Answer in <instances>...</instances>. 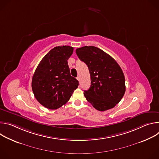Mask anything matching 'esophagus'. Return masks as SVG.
I'll return each instance as SVG.
<instances>
[{"label":"esophagus","mask_w":159,"mask_h":159,"mask_svg":"<svg viewBox=\"0 0 159 159\" xmlns=\"http://www.w3.org/2000/svg\"><path fill=\"white\" fill-rule=\"evenodd\" d=\"M77 79L80 82V77H77Z\"/></svg>","instance_id":"1"}]
</instances>
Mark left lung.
<instances>
[{
	"label": "left lung",
	"mask_w": 159,
	"mask_h": 159,
	"mask_svg": "<svg viewBox=\"0 0 159 159\" xmlns=\"http://www.w3.org/2000/svg\"><path fill=\"white\" fill-rule=\"evenodd\" d=\"M79 58L88 66L90 87L84 90L87 101L98 111L114 107L123 98L125 79L120 65L107 53L95 47L85 46L76 49Z\"/></svg>",
	"instance_id": "8db88e82"
}]
</instances>
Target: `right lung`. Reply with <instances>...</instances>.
<instances>
[{"label": "right lung", "mask_w": 159, "mask_h": 159, "mask_svg": "<svg viewBox=\"0 0 159 159\" xmlns=\"http://www.w3.org/2000/svg\"><path fill=\"white\" fill-rule=\"evenodd\" d=\"M74 48L56 47L39 62L32 79V90L37 101L44 107L57 109L67 102L79 81L71 76L67 60Z\"/></svg>", "instance_id": "obj_1"}]
</instances>
